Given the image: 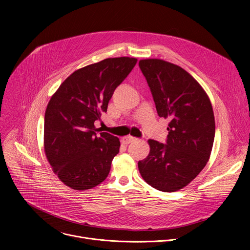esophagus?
<instances>
[{
	"instance_id": "1",
	"label": "esophagus",
	"mask_w": 250,
	"mask_h": 250,
	"mask_svg": "<svg viewBox=\"0 0 250 250\" xmlns=\"http://www.w3.org/2000/svg\"><path fill=\"white\" fill-rule=\"evenodd\" d=\"M136 140H137V138H135L133 136H130V135L125 136V137L122 138V142L124 145H128V144H130V142H133V141H136Z\"/></svg>"
}]
</instances>
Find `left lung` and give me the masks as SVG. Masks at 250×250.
<instances>
[{
	"label": "left lung",
	"instance_id": "1",
	"mask_svg": "<svg viewBox=\"0 0 250 250\" xmlns=\"http://www.w3.org/2000/svg\"><path fill=\"white\" fill-rule=\"evenodd\" d=\"M157 114L169 119L166 145L148 140L149 154L138 161L144 180L162 192L187 186L209 159L215 117L208 96L186 70L162 59L139 60Z\"/></svg>",
	"mask_w": 250,
	"mask_h": 250
}]
</instances>
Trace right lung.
<instances>
[{
  "instance_id": "add662e5",
  "label": "right lung",
  "mask_w": 250,
  "mask_h": 250,
  "mask_svg": "<svg viewBox=\"0 0 250 250\" xmlns=\"http://www.w3.org/2000/svg\"><path fill=\"white\" fill-rule=\"evenodd\" d=\"M133 57L106 58L80 68L52 95L44 116V152L59 180L85 191L108 177L120 139L94 125L116 88L136 64Z\"/></svg>"
}]
</instances>
